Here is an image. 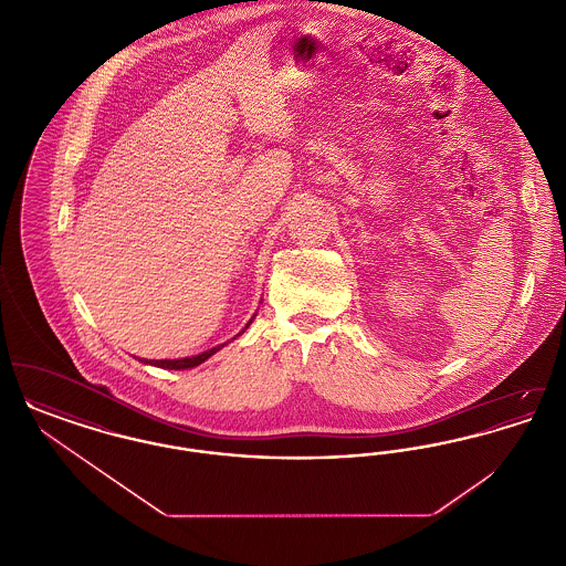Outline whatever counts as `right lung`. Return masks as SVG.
<instances>
[{"instance_id":"obj_1","label":"right lung","mask_w":566,"mask_h":566,"mask_svg":"<svg viewBox=\"0 0 566 566\" xmlns=\"http://www.w3.org/2000/svg\"><path fill=\"white\" fill-rule=\"evenodd\" d=\"M250 323H252V321H250ZM248 324H245V328H248ZM218 350H220V346H218V348H212V350L203 352V354L190 356V358H178V360H153L150 365H155V367H163V369H190V367H197V365H201L203 360H208V358ZM146 363H148V360H146Z\"/></svg>"}]
</instances>
